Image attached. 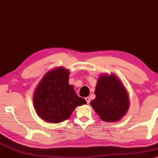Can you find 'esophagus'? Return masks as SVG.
Wrapping results in <instances>:
<instances>
[{
	"label": "esophagus",
	"instance_id": "34e87169",
	"mask_svg": "<svg viewBox=\"0 0 158 158\" xmlns=\"http://www.w3.org/2000/svg\"><path fill=\"white\" fill-rule=\"evenodd\" d=\"M85 100L86 101V103H87V104H89V103L90 102V98H89V97H86V98H85Z\"/></svg>",
	"mask_w": 158,
	"mask_h": 158
}]
</instances>
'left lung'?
<instances>
[{"mask_svg": "<svg viewBox=\"0 0 158 158\" xmlns=\"http://www.w3.org/2000/svg\"><path fill=\"white\" fill-rule=\"evenodd\" d=\"M95 98L90 102L103 121L118 122L128 110L127 90L115 74H102L95 86Z\"/></svg>", "mask_w": 158, "mask_h": 158, "instance_id": "1", "label": "left lung"}]
</instances>
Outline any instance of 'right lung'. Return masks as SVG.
I'll return each instance as SVG.
<instances>
[{"mask_svg":"<svg viewBox=\"0 0 158 158\" xmlns=\"http://www.w3.org/2000/svg\"><path fill=\"white\" fill-rule=\"evenodd\" d=\"M69 71L58 67L47 72L35 89L33 106L42 119L60 123L70 117L77 106L86 104L69 84Z\"/></svg>","mask_w":158,"mask_h":158,"instance_id":"right-lung-1","label":"right lung"}]
</instances>
